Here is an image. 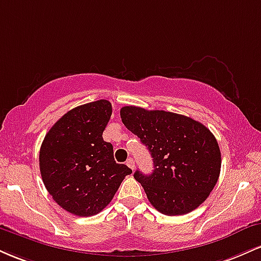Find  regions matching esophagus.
I'll list each match as a JSON object with an SVG mask.
<instances>
[{
  "label": "esophagus",
  "instance_id": "34e87169",
  "mask_svg": "<svg viewBox=\"0 0 261 261\" xmlns=\"http://www.w3.org/2000/svg\"><path fill=\"white\" fill-rule=\"evenodd\" d=\"M126 164H127V167H130L131 169H135V162H134V160L133 158H128V160L126 161Z\"/></svg>",
  "mask_w": 261,
  "mask_h": 261
}]
</instances>
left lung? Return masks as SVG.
Wrapping results in <instances>:
<instances>
[{"label":"left lung","instance_id":"left-lung-1","mask_svg":"<svg viewBox=\"0 0 261 261\" xmlns=\"http://www.w3.org/2000/svg\"><path fill=\"white\" fill-rule=\"evenodd\" d=\"M121 120L153 158L152 174L136 170L151 205L161 214L191 212L207 199L221 172L216 137L201 122L180 114L122 107Z\"/></svg>","mask_w":261,"mask_h":261}]
</instances>
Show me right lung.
<instances>
[{
    "mask_svg": "<svg viewBox=\"0 0 261 261\" xmlns=\"http://www.w3.org/2000/svg\"><path fill=\"white\" fill-rule=\"evenodd\" d=\"M112 112L106 99L73 108L41 143L39 167L45 188L58 205L76 216L99 214L133 173L114 161L113 145L103 140Z\"/></svg>",
    "mask_w": 261,
    "mask_h": 261,
    "instance_id": "obj_1",
    "label": "right lung"
}]
</instances>
